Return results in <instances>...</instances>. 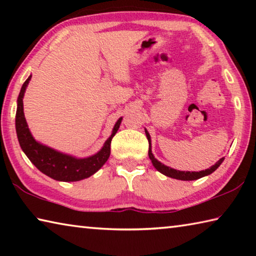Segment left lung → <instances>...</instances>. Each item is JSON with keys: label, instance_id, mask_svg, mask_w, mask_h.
Listing matches in <instances>:
<instances>
[{"label": "left lung", "instance_id": "1", "mask_svg": "<svg viewBox=\"0 0 256 256\" xmlns=\"http://www.w3.org/2000/svg\"><path fill=\"white\" fill-rule=\"evenodd\" d=\"M146 138H148L149 141V158L151 160V162L154 166L156 170L158 172H162V174L166 175L168 177H172V178H175V180H198L201 178V177H204L208 176L214 172L216 168H218L222 162H224V158L219 159L218 162H216L214 166H211L210 168H208L206 170H201V172H182V170H172V168L168 167V166H164V164H162L160 162H158L157 159L154 158V156L152 154V151H151V138H150V134L148 133L146 130Z\"/></svg>", "mask_w": 256, "mask_h": 256}]
</instances>
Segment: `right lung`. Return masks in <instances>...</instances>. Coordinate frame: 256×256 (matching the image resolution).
I'll use <instances>...</instances> for the list:
<instances>
[{"label":"right lung","instance_id":"1","mask_svg":"<svg viewBox=\"0 0 256 256\" xmlns=\"http://www.w3.org/2000/svg\"><path fill=\"white\" fill-rule=\"evenodd\" d=\"M30 79H32V76L21 86L18 102H16L18 105H16V130L21 149L30 162L50 178L60 182H76L88 178L100 170L104 164L107 162V159L110 158L112 138L118 132L120 122H122V118L116 122L110 136L107 138L102 148L96 154L86 158H76L73 156L60 152V151L37 142L29 131L28 124L24 118L22 99Z\"/></svg>","mask_w":256,"mask_h":256}]
</instances>
